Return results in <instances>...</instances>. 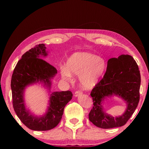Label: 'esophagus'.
I'll use <instances>...</instances> for the list:
<instances>
[{
	"instance_id": "34e87169",
	"label": "esophagus",
	"mask_w": 149,
	"mask_h": 149,
	"mask_svg": "<svg viewBox=\"0 0 149 149\" xmlns=\"http://www.w3.org/2000/svg\"><path fill=\"white\" fill-rule=\"evenodd\" d=\"M81 95H82V93L80 92V91H76V92H75V93H74V96L75 97H77L78 96H79Z\"/></svg>"
}]
</instances>
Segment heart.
<instances>
[{
    "mask_svg": "<svg viewBox=\"0 0 149 149\" xmlns=\"http://www.w3.org/2000/svg\"><path fill=\"white\" fill-rule=\"evenodd\" d=\"M105 70V62L101 58L87 52H78L70 56L66 62V68L60 70L62 78L71 81L72 75L79 76L81 87L91 90L100 81Z\"/></svg>",
    "mask_w": 149,
    "mask_h": 149,
    "instance_id": "heart-1",
    "label": "heart"
}]
</instances>
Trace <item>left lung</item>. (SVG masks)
Segmentation results:
<instances>
[{"mask_svg": "<svg viewBox=\"0 0 149 149\" xmlns=\"http://www.w3.org/2000/svg\"><path fill=\"white\" fill-rule=\"evenodd\" d=\"M140 85L139 70L132 56L122 54L108 60L104 77L91 93L93 107L89 114V120L102 129L125 125L138 106ZM113 96L120 97L126 104L125 112L118 117L108 114L103 107L105 100Z\"/></svg>", "mask_w": 149, "mask_h": 149, "instance_id": "obj_1", "label": "left lung"}]
</instances>
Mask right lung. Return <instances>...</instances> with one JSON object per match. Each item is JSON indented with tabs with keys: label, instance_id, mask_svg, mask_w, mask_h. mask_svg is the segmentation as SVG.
<instances>
[{
	"label": "right lung",
	"instance_id": "right-lung-1",
	"mask_svg": "<svg viewBox=\"0 0 149 149\" xmlns=\"http://www.w3.org/2000/svg\"><path fill=\"white\" fill-rule=\"evenodd\" d=\"M46 49L45 45L39 44L22 55L15 67L11 79L15 112L26 127L34 131H47L56 127L62 117L64 107L73 97L70 91H50L57 70L42 60L48 56ZM33 84H41L49 95L47 108L42 115H35L26 105L24 92Z\"/></svg>",
	"mask_w": 149,
	"mask_h": 149
}]
</instances>
